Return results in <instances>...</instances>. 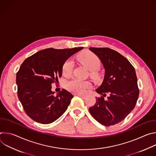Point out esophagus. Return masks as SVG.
Instances as JSON below:
<instances>
[{"label":"esophagus","instance_id":"esophagus-1","mask_svg":"<svg viewBox=\"0 0 156 156\" xmlns=\"http://www.w3.org/2000/svg\"><path fill=\"white\" fill-rule=\"evenodd\" d=\"M77 96H80V98H81L82 99H85L86 98V96L85 95H82V94H77Z\"/></svg>","mask_w":156,"mask_h":156}]
</instances>
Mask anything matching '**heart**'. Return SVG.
Returning a JSON list of instances; mask_svg holds the SVG:
<instances>
[{"label": "heart", "mask_w": 156, "mask_h": 156, "mask_svg": "<svg viewBox=\"0 0 156 156\" xmlns=\"http://www.w3.org/2000/svg\"><path fill=\"white\" fill-rule=\"evenodd\" d=\"M78 58L79 61L90 70L94 71L99 69L101 62L99 57L90 51L81 53ZM73 69V62L72 59L66 60L62 66V73L65 76L70 75ZM66 90L71 93L77 94L85 93L87 90L91 87V83L88 81H83L77 78H73L68 81L65 84Z\"/></svg>", "instance_id": "1"}]
</instances>
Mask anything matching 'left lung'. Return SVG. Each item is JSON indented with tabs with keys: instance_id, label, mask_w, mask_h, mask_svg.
I'll return each instance as SVG.
<instances>
[{
	"instance_id": "obj_1",
	"label": "left lung",
	"mask_w": 156,
	"mask_h": 156,
	"mask_svg": "<svg viewBox=\"0 0 156 156\" xmlns=\"http://www.w3.org/2000/svg\"><path fill=\"white\" fill-rule=\"evenodd\" d=\"M90 50L101 60L105 75L96 90L101 96L96 98V104L89 110L101 124L114 125L124 120L136 105L140 90L135 70L125 57L113 49L90 48Z\"/></svg>"
}]
</instances>
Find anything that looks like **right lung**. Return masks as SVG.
<instances>
[{
    "label": "right lung",
    "mask_w": 156,
    "mask_h": 156,
    "mask_svg": "<svg viewBox=\"0 0 156 156\" xmlns=\"http://www.w3.org/2000/svg\"><path fill=\"white\" fill-rule=\"evenodd\" d=\"M83 49H46L22 63L16 77L17 94L25 112L32 120L49 124L67 109L73 96L64 89L55 96L51 84L62 76L65 61Z\"/></svg>",
    "instance_id": "right-lung-1"
}]
</instances>
